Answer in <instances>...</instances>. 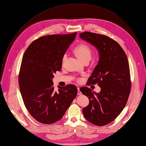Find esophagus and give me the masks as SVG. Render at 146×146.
I'll return each instance as SVG.
<instances>
[{"mask_svg":"<svg viewBox=\"0 0 146 146\" xmlns=\"http://www.w3.org/2000/svg\"><path fill=\"white\" fill-rule=\"evenodd\" d=\"M77 90H78L77 95H81L82 94V93L80 92V88H77Z\"/></svg>","mask_w":146,"mask_h":146,"instance_id":"1","label":"esophagus"}]
</instances>
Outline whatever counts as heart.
<instances>
[{
  "label": "heart",
  "mask_w": 146,
  "mask_h": 146,
  "mask_svg": "<svg viewBox=\"0 0 146 146\" xmlns=\"http://www.w3.org/2000/svg\"><path fill=\"white\" fill-rule=\"evenodd\" d=\"M74 51L77 55V56L80 59H81L82 62L86 60H90L92 55V50L91 48L86 44H80L76 47L74 49ZM67 58V54H65L62 58V64L65 61L66 59ZM82 79L81 78H78L77 79V82H81Z\"/></svg>",
  "instance_id": "obj_1"
}]
</instances>
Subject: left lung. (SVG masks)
<instances>
[{
    "label": "left lung",
    "instance_id": "8db88e82",
    "mask_svg": "<svg viewBox=\"0 0 146 146\" xmlns=\"http://www.w3.org/2000/svg\"><path fill=\"white\" fill-rule=\"evenodd\" d=\"M80 36L96 47L100 55L87 84H98L101 91L96 93L88 87L80 89L90 100L82 113L90 122L104 126L119 115L128 101L131 88L128 60L120 45L107 36L84 32Z\"/></svg>",
    "mask_w": 146,
    "mask_h": 146
}]
</instances>
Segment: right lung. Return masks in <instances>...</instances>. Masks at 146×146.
<instances>
[{"label":"right lung","mask_w":146,"mask_h":146,"mask_svg":"<svg viewBox=\"0 0 146 146\" xmlns=\"http://www.w3.org/2000/svg\"><path fill=\"white\" fill-rule=\"evenodd\" d=\"M77 32L41 36L26 50L18 82L24 105L37 121L51 124L60 120L77 94L73 84L54 90L52 78L62 68V58Z\"/></svg>","instance_id":"1"}]
</instances>
